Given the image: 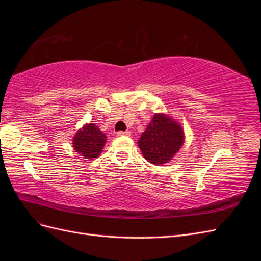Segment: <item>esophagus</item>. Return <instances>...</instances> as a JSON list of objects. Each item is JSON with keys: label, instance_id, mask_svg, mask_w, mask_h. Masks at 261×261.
<instances>
[{"label": "esophagus", "instance_id": "esophagus-1", "mask_svg": "<svg viewBox=\"0 0 261 261\" xmlns=\"http://www.w3.org/2000/svg\"><path fill=\"white\" fill-rule=\"evenodd\" d=\"M117 136H130V132L126 130V132H117L116 133Z\"/></svg>", "mask_w": 261, "mask_h": 261}]
</instances>
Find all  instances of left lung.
I'll use <instances>...</instances> for the list:
<instances>
[{"instance_id": "1", "label": "left lung", "mask_w": 261, "mask_h": 261, "mask_svg": "<svg viewBox=\"0 0 261 261\" xmlns=\"http://www.w3.org/2000/svg\"><path fill=\"white\" fill-rule=\"evenodd\" d=\"M181 125L165 113H155L138 139V147L145 159L155 165L170 162L184 145Z\"/></svg>"}]
</instances>
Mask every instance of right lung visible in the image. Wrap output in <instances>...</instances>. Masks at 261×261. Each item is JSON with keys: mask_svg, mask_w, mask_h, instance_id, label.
Here are the masks:
<instances>
[{"mask_svg": "<svg viewBox=\"0 0 261 261\" xmlns=\"http://www.w3.org/2000/svg\"><path fill=\"white\" fill-rule=\"evenodd\" d=\"M107 143V136L94 123H87L78 129L73 137V148L85 159L98 158Z\"/></svg>", "mask_w": 261, "mask_h": 261, "instance_id": "1", "label": "right lung"}]
</instances>
